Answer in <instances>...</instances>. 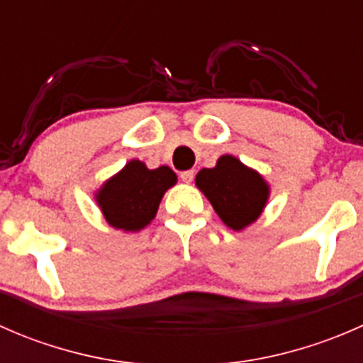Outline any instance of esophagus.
<instances>
[{
	"label": "esophagus",
	"mask_w": 363,
	"mask_h": 363,
	"mask_svg": "<svg viewBox=\"0 0 363 363\" xmlns=\"http://www.w3.org/2000/svg\"><path fill=\"white\" fill-rule=\"evenodd\" d=\"M193 170H184V172H181V179L184 182H191L193 181Z\"/></svg>",
	"instance_id": "1"
}]
</instances>
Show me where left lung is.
<instances>
[{
  "label": "left lung",
  "instance_id": "obj_1",
  "mask_svg": "<svg viewBox=\"0 0 363 363\" xmlns=\"http://www.w3.org/2000/svg\"><path fill=\"white\" fill-rule=\"evenodd\" d=\"M196 186L223 223L233 230L256 221L269 199V186L262 175L228 155L221 156L214 168L200 170Z\"/></svg>",
  "mask_w": 363,
  "mask_h": 363
}]
</instances>
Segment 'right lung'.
Returning <instances> with one entry per match:
<instances>
[{
	"mask_svg": "<svg viewBox=\"0 0 363 363\" xmlns=\"http://www.w3.org/2000/svg\"><path fill=\"white\" fill-rule=\"evenodd\" d=\"M177 182L172 168L149 170L133 160L98 191L96 200L105 219L113 228L137 232L147 226L158 212L164 191Z\"/></svg>",
	"mask_w": 363,
	"mask_h": 363,
	"instance_id": "add662e5",
	"label": "right lung"
}]
</instances>
